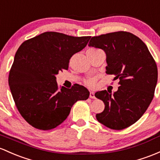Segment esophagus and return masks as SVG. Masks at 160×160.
Returning a JSON list of instances; mask_svg holds the SVG:
<instances>
[{"mask_svg": "<svg viewBox=\"0 0 160 160\" xmlns=\"http://www.w3.org/2000/svg\"><path fill=\"white\" fill-rule=\"evenodd\" d=\"M89 97H90L91 98H95V96H94V93L93 92H90V95H89Z\"/></svg>", "mask_w": 160, "mask_h": 160, "instance_id": "1", "label": "esophagus"}]
</instances>
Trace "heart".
<instances>
[{"mask_svg":"<svg viewBox=\"0 0 160 160\" xmlns=\"http://www.w3.org/2000/svg\"><path fill=\"white\" fill-rule=\"evenodd\" d=\"M96 50H98V49H88V51H96ZM85 83H86V85H88V86H93V85H94V83H95V79L93 78H88V79H87L86 81H85Z\"/></svg>","mask_w":160,"mask_h":160,"instance_id":"b5f03b06","label":"heart"}]
</instances>
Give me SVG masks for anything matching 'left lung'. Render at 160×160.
Returning a JSON list of instances; mask_svg holds the SVG:
<instances>
[{"instance_id": "obj_1", "label": "left lung", "mask_w": 160, "mask_h": 160, "mask_svg": "<svg viewBox=\"0 0 160 160\" xmlns=\"http://www.w3.org/2000/svg\"><path fill=\"white\" fill-rule=\"evenodd\" d=\"M88 46L105 52L106 73L120 80L118 90L113 94L106 90L94 94L105 105L96 118L113 130L131 126L141 118L153 98L158 78L155 60L146 44L129 32L94 37Z\"/></svg>"}]
</instances>
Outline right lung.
<instances>
[{
	"mask_svg": "<svg viewBox=\"0 0 160 160\" xmlns=\"http://www.w3.org/2000/svg\"><path fill=\"white\" fill-rule=\"evenodd\" d=\"M90 38L45 32L19 47L8 82L17 108L29 124L42 130L56 128L77 101L88 98V90L82 85L59 88L56 75L68 69L72 56L83 49Z\"/></svg>",
	"mask_w": 160,
	"mask_h": 160,
	"instance_id": "obj_1",
	"label": "right lung"
}]
</instances>
